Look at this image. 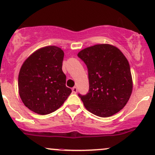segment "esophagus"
<instances>
[{"label": "esophagus", "instance_id": "34e87169", "mask_svg": "<svg viewBox=\"0 0 155 155\" xmlns=\"http://www.w3.org/2000/svg\"><path fill=\"white\" fill-rule=\"evenodd\" d=\"M72 91H73V93L76 94V92H77V87H76V86H75V87H73V88H72Z\"/></svg>", "mask_w": 155, "mask_h": 155}]
</instances>
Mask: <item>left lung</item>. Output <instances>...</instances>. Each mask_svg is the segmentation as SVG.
Listing matches in <instances>:
<instances>
[{"instance_id": "obj_1", "label": "left lung", "mask_w": 155, "mask_h": 155, "mask_svg": "<svg viewBox=\"0 0 155 155\" xmlns=\"http://www.w3.org/2000/svg\"><path fill=\"white\" fill-rule=\"evenodd\" d=\"M78 57L85 64L88 92L79 94L84 106L97 116L109 117L124 107L132 93L130 64L118 48L98 44L82 50Z\"/></svg>"}]
</instances>
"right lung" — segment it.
<instances>
[{
  "label": "right lung",
  "instance_id": "add662e5",
  "mask_svg": "<svg viewBox=\"0 0 155 155\" xmlns=\"http://www.w3.org/2000/svg\"><path fill=\"white\" fill-rule=\"evenodd\" d=\"M64 51L54 46L38 49L20 69L18 92L30 110L47 115L61 107L72 92L62 71Z\"/></svg>",
  "mask_w": 155,
  "mask_h": 155
}]
</instances>
